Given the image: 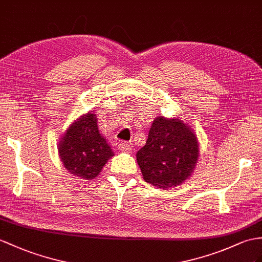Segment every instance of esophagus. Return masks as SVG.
<instances>
[{
  "mask_svg": "<svg viewBox=\"0 0 262 262\" xmlns=\"http://www.w3.org/2000/svg\"><path fill=\"white\" fill-rule=\"evenodd\" d=\"M119 149L121 151H123V152H127V151H131L132 150V146H131L130 143L124 142V141H121L119 143Z\"/></svg>",
  "mask_w": 262,
  "mask_h": 262,
  "instance_id": "34e87169",
  "label": "esophagus"
}]
</instances>
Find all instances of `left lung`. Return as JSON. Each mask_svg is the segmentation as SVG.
Instances as JSON below:
<instances>
[{"mask_svg": "<svg viewBox=\"0 0 262 262\" xmlns=\"http://www.w3.org/2000/svg\"><path fill=\"white\" fill-rule=\"evenodd\" d=\"M199 159V143L192 127L179 118L157 117L137 161L145 182L158 188L180 186L192 174Z\"/></svg>", "mask_w": 262, "mask_h": 262, "instance_id": "1", "label": "left lung"}]
</instances>
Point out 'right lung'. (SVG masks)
<instances>
[{"label":"right lung","mask_w":262,"mask_h":262,"mask_svg":"<svg viewBox=\"0 0 262 262\" xmlns=\"http://www.w3.org/2000/svg\"><path fill=\"white\" fill-rule=\"evenodd\" d=\"M59 156L70 173L84 180L97 178L114 156L98 127V116L90 111L76 119L60 139Z\"/></svg>","instance_id":"right-lung-1"}]
</instances>
